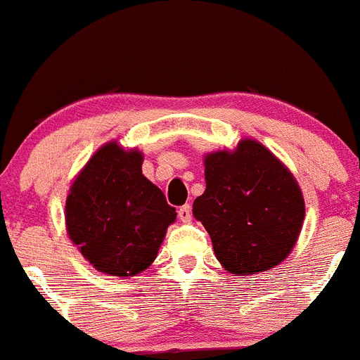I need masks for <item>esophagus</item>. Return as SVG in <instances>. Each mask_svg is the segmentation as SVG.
Wrapping results in <instances>:
<instances>
[{"mask_svg": "<svg viewBox=\"0 0 360 360\" xmlns=\"http://www.w3.org/2000/svg\"><path fill=\"white\" fill-rule=\"evenodd\" d=\"M177 214H179L181 221L188 223L190 219H192V208H190V205H183V207L177 210Z\"/></svg>", "mask_w": 360, "mask_h": 360, "instance_id": "esophagus-1", "label": "esophagus"}]
</instances>
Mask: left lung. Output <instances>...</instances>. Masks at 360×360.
<instances>
[{
  "label": "left lung",
  "instance_id": "obj_1",
  "mask_svg": "<svg viewBox=\"0 0 360 360\" xmlns=\"http://www.w3.org/2000/svg\"><path fill=\"white\" fill-rule=\"evenodd\" d=\"M207 190L194 216L212 240L216 258L232 274L278 265L295 247L306 207L291 172L256 141L234 152L208 153Z\"/></svg>",
  "mask_w": 360,
  "mask_h": 360
}]
</instances>
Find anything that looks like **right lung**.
I'll use <instances>...</instances> for the list:
<instances>
[{"instance_id": "right-lung-1", "label": "right lung", "mask_w": 360, "mask_h": 360, "mask_svg": "<svg viewBox=\"0 0 360 360\" xmlns=\"http://www.w3.org/2000/svg\"><path fill=\"white\" fill-rule=\"evenodd\" d=\"M143 155L117 143L102 146L71 186L65 201L69 238L93 267L134 276L152 265L175 221V208L143 175Z\"/></svg>"}]
</instances>
